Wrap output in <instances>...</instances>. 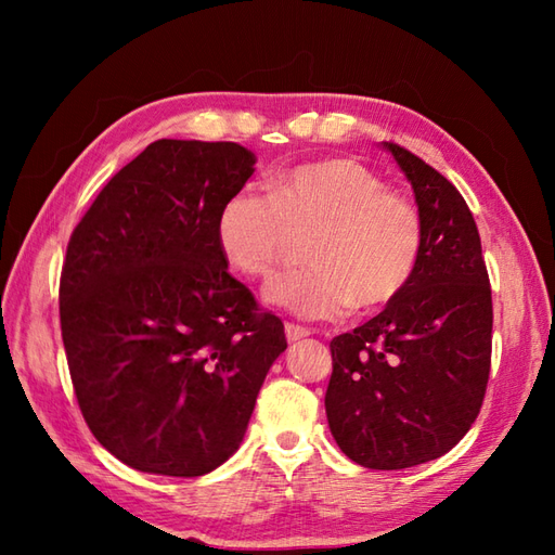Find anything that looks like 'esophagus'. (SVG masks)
Instances as JSON below:
<instances>
[{
    "label": "esophagus",
    "instance_id": "obj_1",
    "mask_svg": "<svg viewBox=\"0 0 555 555\" xmlns=\"http://www.w3.org/2000/svg\"><path fill=\"white\" fill-rule=\"evenodd\" d=\"M310 336V328H305L300 324H286V338L288 344H296V340H302Z\"/></svg>",
    "mask_w": 555,
    "mask_h": 555
}]
</instances>
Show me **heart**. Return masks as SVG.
Wrapping results in <instances>:
<instances>
[{"label": "heart", "mask_w": 555, "mask_h": 555, "mask_svg": "<svg viewBox=\"0 0 555 555\" xmlns=\"http://www.w3.org/2000/svg\"><path fill=\"white\" fill-rule=\"evenodd\" d=\"M308 235L310 269L264 286L267 305L305 320L393 302L415 274L424 243L417 207L346 157L300 164L274 176L269 193L238 191L219 209L221 253L247 276L274 274L291 257L293 238Z\"/></svg>", "instance_id": "1"}]
</instances>
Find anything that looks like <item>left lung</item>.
<instances>
[{
	"mask_svg": "<svg viewBox=\"0 0 555 555\" xmlns=\"http://www.w3.org/2000/svg\"><path fill=\"white\" fill-rule=\"evenodd\" d=\"M415 193L424 243L415 274L370 322L332 340L326 420L340 451L405 469L463 439L491 370V286L473 211L405 147L384 143Z\"/></svg>",
	"mask_w": 555,
	"mask_h": 555,
	"instance_id": "left-lung-1",
	"label": "left lung"
}]
</instances>
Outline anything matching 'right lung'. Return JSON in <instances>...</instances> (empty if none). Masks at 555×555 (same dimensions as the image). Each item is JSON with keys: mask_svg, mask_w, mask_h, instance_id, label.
<instances>
[{"mask_svg": "<svg viewBox=\"0 0 555 555\" xmlns=\"http://www.w3.org/2000/svg\"><path fill=\"white\" fill-rule=\"evenodd\" d=\"M238 143L157 140L70 235L59 317L82 417L128 467L199 477L238 451L284 324L229 274L219 209L255 171Z\"/></svg>", "mask_w": 555, "mask_h": 555, "instance_id": "1", "label": "right lung"}]
</instances>
